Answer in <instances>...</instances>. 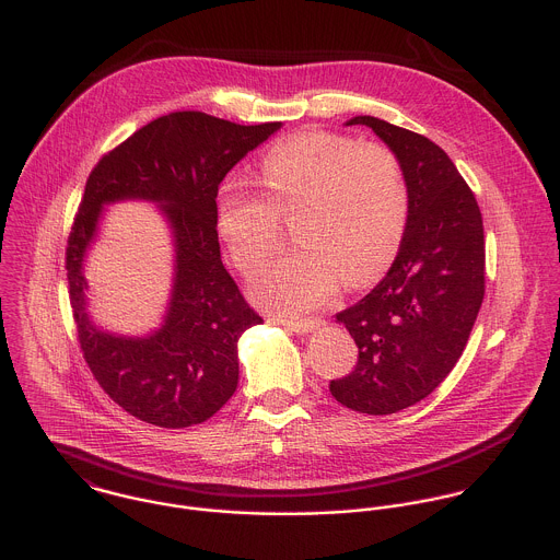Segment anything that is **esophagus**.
Segmentation results:
<instances>
[{
  "instance_id": "esophagus-1",
  "label": "esophagus",
  "mask_w": 560,
  "mask_h": 560,
  "mask_svg": "<svg viewBox=\"0 0 560 560\" xmlns=\"http://www.w3.org/2000/svg\"><path fill=\"white\" fill-rule=\"evenodd\" d=\"M280 324L287 326V330H291L295 335H308L322 326L319 319H300V322H280Z\"/></svg>"
}]
</instances>
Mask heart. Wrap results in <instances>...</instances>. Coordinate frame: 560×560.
<instances>
[{
  "label": "heart",
  "mask_w": 560,
  "mask_h": 560,
  "mask_svg": "<svg viewBox=\"0 0 560 560\" xmlns=\"http://www.w3.org/2000/svg\"><path fill=\"white\" fill-rule=\"evenodd\" d=\"M265 195L238 183L217 195V230L243 273L273 252L280 219L295 249L254 280L252 295L269 313L298 317L328 302L343 280L363 287L397 258L410 217V192L397 156L377 143L326 130L278 139L260 159Z\"/></svg>",
  "instance_id": "obj_1"
}]
</instances>
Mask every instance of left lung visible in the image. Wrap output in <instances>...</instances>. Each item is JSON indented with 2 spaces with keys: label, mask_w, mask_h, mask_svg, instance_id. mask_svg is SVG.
I'll return each instance as SVG.
<instances>
[{
  "label": "left lung",
  "mask_w": 560,
  "mask_h": 560,
  "mask_svg": "<svg viewBox=\"0 0 560 560\" xmlns=\"http://www.w3.org/2000/svg\"><path fill=\"white\" fill-rule=\"evenodd\" d=\"M346 126L372 128L397 156L410 217L386 276L337 315L359 363L330 393L352 410L390 415L428 397L458 363L485 298V228L471 188L436 143L370 115Z\"/></svg>",
  "instance_id": "left-lung-1"
}]
</instances>
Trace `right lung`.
<instances>
[{"label": "right lung", "instance_id": "1", "mask_svg": "<svg viewBox=\"0 0 560 560\" xmlns=\"http://www.w3.org/2000/svg\"><path fill=\"white\" fill-rule=\"evenodd\" d=\"M282 124L238 126L197 110L137 130L91 172L67 245V280L82 354L100 386L132 417L187 428L236 390L241 335L262 324L221 262L214 208L225 174ZM160 206L175 238V287L161 329L143 338L102 331L85 313L83 258L103 206Z\"/></svg>", "mask_w": 560, "mask_h": 560}]
</instances>
